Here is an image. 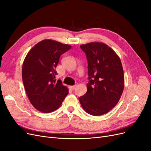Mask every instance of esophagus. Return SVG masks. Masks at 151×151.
I'll use <instances>...</instances> for the list:
<instances>
[{
    "instance_id": "1",
    "label": "esophagus",
    "mask_w": 151,
    "mask_h": 151,
    "mask_svg": "<svg viewBox=\"0 0 151 151\" xmlns=\"http://www.w3.org/2000/svg\"><path fill=\"white\" fill-rule=\"evenodd\" d=\"M76 88H77V85H74V86H69V88H70L71 90H74Z\"/></svg>"
}]
</instances>
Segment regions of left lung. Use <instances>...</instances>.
<instances>
[{
    "label": "left lung",
    "mask_w": 151,
    "mask_h": 151,
    "mask_svg": "<svg viewBox=\"0 0 151 151\" xmlns=\"http://www.w3.org/2000/svg\"><path fill=\"white\" fill-rule=\"evenodd\" d=\"M88 59L89 83L87 93L79 97L89 115L106 114L115 107L124 88V74L120 57L107 45L91 42L81 45Z\"/></svg>",
    "instance_id": "8db88e82"
}]
</instances>
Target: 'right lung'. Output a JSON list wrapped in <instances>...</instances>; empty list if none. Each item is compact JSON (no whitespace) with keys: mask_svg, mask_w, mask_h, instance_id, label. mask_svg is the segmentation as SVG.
I'll return each mask as SVG.
<instances>
[{"mask_svg":"<svg viewBox=\"0 0 151 151\" xmlns=\"http://www.w3.org/2000/svg\"><path fill=\"white\" fill-rule=\"evenodd\" d=\"M70 45L46 39L41 41L26 55L22 68V78L29 101L37 110H56L68 93L60 80L56 81L55 68L61 55Z\"/></svg>","mask_w":151,"mask_h":151,"instance_id":"add662e5","label":"right lung"}]
</instances>
